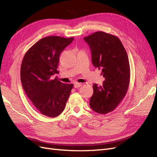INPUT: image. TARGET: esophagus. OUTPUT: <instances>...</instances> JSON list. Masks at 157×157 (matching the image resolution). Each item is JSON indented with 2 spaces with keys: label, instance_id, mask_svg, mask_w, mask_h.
Returning a JSON list of instances; mask_svg holds the SVG:
<instances>
[{
  "label": "esophagus",
  "instance_id": "34e87169",
  "mask_svg": "<svg viewBox=\"0 0 157 157\" xmlns=\"http://www.w3.org/2000/svg\"><path fill=\"white\" fill-rule=\"evenodd\" d=\"M80 86H82V84H81V83H78V82H77V83H75V84H74V87H75V88H80Z\"/></svg>",
  "mask_w": 157,
  "mask_h": 157
}]
</instances>
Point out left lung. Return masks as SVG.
I'll list each match as a JSON object with an SVG mask.
<instances>
[{
	"label": "left lung",
	"mask_w": 157,
	"mask_h": 157,
	"mask_svg": "<svg viewBox=\"0 0 157 157\" xmlns=\"http://www.w3.org/2000/svg\"><path fill=\"white\" fill-rule=\"evenodd\" d=\"M89 45L92 64L101 69L105 80L94 84L90 106L99 114L113 111L124 98L130 83L129 60L124 46L116 36L98 31L84 38Z\"/></svg>",
	"instance_id": "obj_1"
}]
</instances>
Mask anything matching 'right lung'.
Returning <instances> with one entry per match:
<instances>
[{
  "label": "right lung",
  "instance_id": "obj_1",
  "mask_svg": "<svg viewBox=\"0 0 157 157\" xmlns=\"http://www.w3.org/2000/svg\"><path fill=\"white\" fill-rule=\"evenodd\" d=\"M73 40V37H44L23 57L20 71L23 88L34 106L49 117H58L63 111L73 87V84H64L53 77L59 73L60 54Z\"/></svg>",
  "mask_w": 157,
  "mask_h": 157
}]
</instances>
